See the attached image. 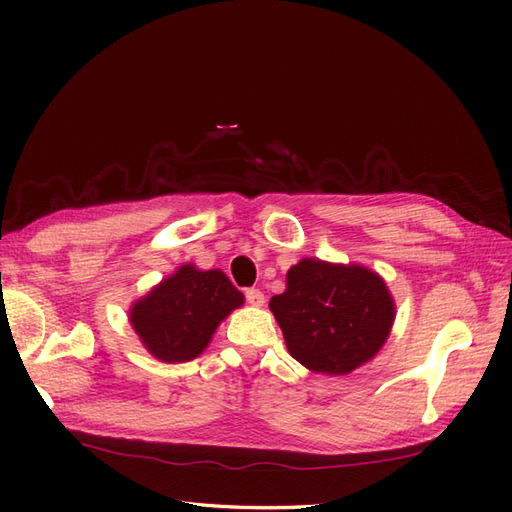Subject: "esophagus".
<instances>
[{
    "mask_svg": "<svg viewBox=\"0 0 512 512\" xmlns=\"http://www.w3.org/2000/svg\"><path fill=\"white\" fill-rule=\"evenodd\" d=\"M245 301L250 303V305L260 307L262 303H265V294H262L258 288H247L245 290Z\"/></svg>",
    "mask_w": 512,
    "mask_h": 512,
    "instance_id": "1",
    "label": "esophagus"
}]
</instances>
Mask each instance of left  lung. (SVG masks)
Masks as SVG:
<instances>
[{
	"mask_svg": "<svg viewBox=\"0 0 512 512\" xmlns=\"http://www.w3.org/2000/svg\"><path fill=\"white\" fill-rule=\"evenodd\" d=\"M269 307L288 352L318 374L342 376L374 356L389 337L395 305L382 277L365 267L305 258Z\"/></svg>",
	"mask_w": 512,
	"mask_h": 512,
	"instance_id": "left-lung-1",
	"label": "left lung"
}]
</instances>
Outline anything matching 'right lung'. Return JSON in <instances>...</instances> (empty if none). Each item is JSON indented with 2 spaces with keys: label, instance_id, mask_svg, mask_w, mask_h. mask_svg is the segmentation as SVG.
<instances>
[{
  "label": "right lung",
  "instance_id": "obj_1",
  "mask_svg": "<svg viewBox=\"0 0 512 512\" xmlns=\"http://www.w3.org/2000/svg\"><path fill=\"white\" fill-rule=\"evenodd\" d=\"M241 303L243 294L222 271L185 265L132 307L130 322L153 356L183 363L207 348L218 324Z\"/></svg>",
  "mask_w": 512,
  "mask_h": 512
}]
</instances>
